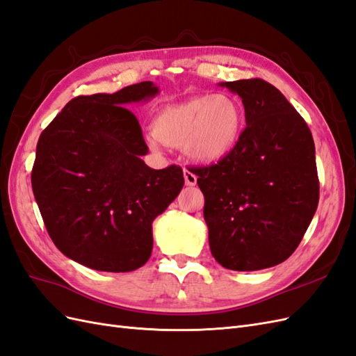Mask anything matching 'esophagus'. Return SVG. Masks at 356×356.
Segmentation results:
<instances>
[{
	"instance_id": "34e87169",
	"label": "esophagus",
	"mask_w": 356,
	"mask_h": 356,
	"mask_svg": "<svg viewBox=\"0 0 356 356\" xmlns=\"http://www.w3.org/2000/svg\"><path fill=\"white\" fill-rule=\"evenodd\" d=\"M184 177H185V181H186L188 186H195L197 185V176L192 171L185 170L184 171Z\"/></svg>"
}]
</instances>
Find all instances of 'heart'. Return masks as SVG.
I'll return each mask as SVG.
<instances>
[{"label": "heart", "instance_id": "1", "mask_svg": "<svg viewBox=\"0 0 356 356\" xmlns=\"http://www.w3.org/2000/svg\"><path fill=\"white\" fill-rule=\"evenodd\" d=\"M245 128V115L236 98L225 94L197 95L161 107L146 136L152 149L161 145L185 147L195 161L213 164L236 149Z\"/></svg>", "mask_w": 356, "mask_h": 356}]
</instances>
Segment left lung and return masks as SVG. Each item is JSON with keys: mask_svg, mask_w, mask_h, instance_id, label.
<instances>
[{"mask_svg": "<svg viewBox=\"0 0 356 356\" xmlns=\"http://www.w3.org/2000/svg\"><path fill=\"white\" fill-rule=\"evenodd\" d=\"M219 86L241 98L246 128L227 158L195 170L210 250L228 270L270 268L298 248L318 209L313 137L285 95L266 80Z\"/></svg>", "mask_w": 356, "mask_h": 356, "instance_id": "obj_1", "label": "left lung"}]
</instances>
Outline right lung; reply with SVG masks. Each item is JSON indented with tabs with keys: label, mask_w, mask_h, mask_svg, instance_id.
<instances>
[{
	"label": "right lung",
	"mask_w": 356,
	"mask_h": 356,
	"mask_svg": "<svg viewBox=\"0 0 356 356\" xmlns=\"http://www.w3.org/2000/svg\"><path fill=\"white\" fill-rule=\"evenodd\" d=\"M152 82L70 101L38 138L31 185L46 229L85 267L128 273L150 258L152 222L184 188L177 165L154 170L125 106L158 95Z\"/></svg>",
	"instance_id": "right-lung-1"
}]
</instances>
